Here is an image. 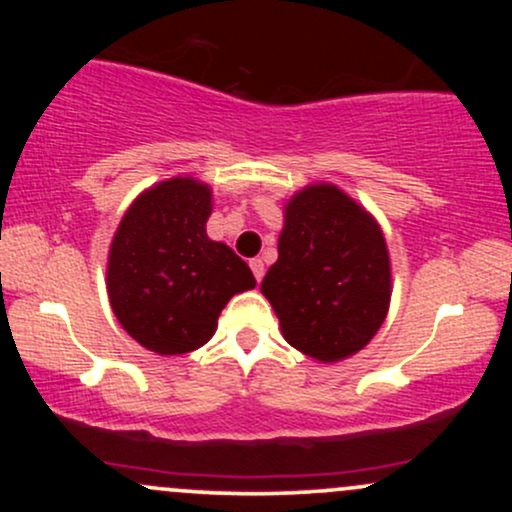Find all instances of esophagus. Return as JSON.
Wrapping results in <instances>:
<instances>
[{"label":"esophagus","instance_id":"34e87169","mask_svg":"<svg viewBox=\"0 0 512 512\" xmlns=\"http://www.w3.org/2000/svg\"><path fill=\"white\" fill-rule=\"evenodd\" d=\"M250 269H252V274H255L257 284H260L262 276H264V262L260 260V257H257V260H252V262H250Z\"/></svg>","mask_w":512,"mask_h":512}]
</instances>
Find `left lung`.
<instances>
[{"label":"left lung","mask_w":512,"mask_h":512,"mask_svg":"<svg viewBox=\"0 0 512 512\" xmlns=\"http://www.w3.org/2000/svg\"><path fill=\"white\" fill-rule=\"evenodd\" d=\"M260 291L293 349L320 363L358 354L390 310L385 233L332 182H313L284 204L279 260Z\"/></svg>","instance_id":"obj_1"}]
</instances>
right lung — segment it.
I'll list each match as a JSON object with an SVG mask.
<instances>
[{
	"instance_id": "obj_1",
	"label": "right lung",
	"mask_w": 512,
	"mask_h": 512,
	"mask_svg": "<svg viewBox=\"0 0 512 512\" xmlns=\"http://www.w3.org/2000/svg\"><path fill=\"white\" fill-rule=\"evenodd\" d=\"M207 182L178 175L129 204L108 252V298L125 332L158 356H180L214 337L221 310L255 289L250 267L207 236Z\"/></svg>"
}]
</instances>
